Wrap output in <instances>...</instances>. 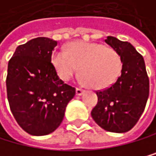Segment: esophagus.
Listing matches in <instances>:
<instances>
[{"mask_svg":"<svg viewBox=\"0 0 156 156\" xmlns=\"http://www.w3.org/2000/svg\"><path fill=\"white\" fill-rule=\"evenodd\" d=\"M84 92V89H83L81 87H76V95H81Z\"/></svg>","mask_w":156,"mask_h":156,"instance_id":"esophagus-1","label":"esophagus"}]
</instances>
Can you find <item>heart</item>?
Wrapping results in <instances>:
<instances>
[{
	"label": "heart",
	"mask_w": 156,
	"mask_h": 156,
	"mask_svg": "<svg viewBox=\"0 0 156 156\" xmlns=\"http://www.w3.org/2000/svg\"><path fill=\"white\" fill-rule=\"evenodd\" d=\"M52 64L61 80H69L80 70L87 85L95 89L113 84L123 67L121 56L114 48L91 42H73L68 51L55 52Z\"/></svg>",
	"instance_id": "obj_1"
}]
</instances>
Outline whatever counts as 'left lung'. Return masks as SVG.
Returning <instances> with one entry per match:
<instances>
[{
  "label": "left lung",
  "mask_w": 156,
  "mask_h": 156,
  "mask_svg": "<svg viewBox=\"0 0 156 156\" xmlns=\"http://www.w3.org/2000/svg\"><path fill=\"white\" fill-rule=\"evenodd\" d=\"M105 42L120 54L123 67L113 84L96 91L98 101L91 117L105 131L126 133L134 128L146 108L149 80L143 56L131 43L112 36Z\"/></svg>",
  "instance_id": "left-lung-1"
}]
</instances>
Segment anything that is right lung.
Here are the masks:
<instances>
[{
  "label": "right lung",
  "mask_w": 156,
  "mask_h": 156,
  "mask_svg": "<svg viewBox=\"0 0 156 156\" xmlns=\"http://www.w3.org/2000/svg\"><path fill=\"white\" fill-rule=\"evenodd\" d=\"M57 41L47 37L20 45L9 61L7 94L9 108L29 135L45 136L62 123L76 88L65 83L51 63Z\"/></svg>",
  "instance_id": "obj_1"
}]
</instances>
